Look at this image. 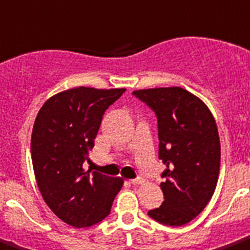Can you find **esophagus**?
<instances>
[{
  "instance_id": "1",
  "label": "esophagus",
  "mask_w": 250,
  "mask_h": 250,
  "mask_svg": "<svg viewBox=\"0 0 250 250\" xmlns=\"http://www.w3.org/2000/svg\"><path fill=\"white\" fill-rule=\"evenodd\" d=\"M129 183L133 184V186H137V184H142L144 183V179L141 177H137L136 179H131L129 180Z\"/></svg>"
}]
</instances>
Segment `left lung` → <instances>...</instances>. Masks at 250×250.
I'll use <instances>...</instances> for the list:
<instances>
[{"instance_id": "8db88e82", "label": "left lung", "mask_w": 250, "mask_h": 250, "mask_svg": "<svg viewBox=\"0 0 250 250\" xmlns=\"http://www.w3.org/2000/svg\"><path fill=\"white\" fill-rule=\"evenodd\" d=\"M132 94L155 112L159 159L167 165L160 184L164 202L148 216L163 225H186L207 206L219 179L221 151L215 119L202 100L182 87Z\"/></svg>"}]
</instances>
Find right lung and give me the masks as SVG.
I'll return each instance as SVG.
<instances>
[{"instance_id": "1", "label": "right lung", "mask_w": 250, "mask_h": 250, "mask_svg": "<svg viewBox=\"0 0 250 250\" xmlns=\"http://www.w3.org/2000/svg\"><path fill=\"white\" fill-rule=\"evenodd\" d=\"M125 89L80 86L44 103L31 133V161L44 201L73 228H87L110 213L121 178L83 167L89 161L103 115Z\"/></svg>"}]
</instances>
